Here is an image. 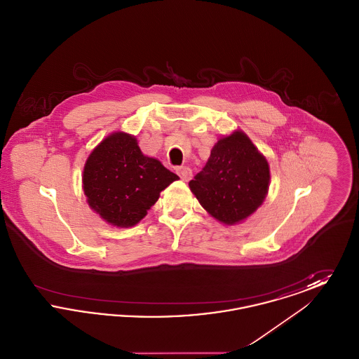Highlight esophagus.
Listing matches in <instances>:
<instances>
[{
  "instance_id": "esophagus-1",
  "label": "esophagus",
  "mask_w": 359,
  "mask_h": 359,
  "mask_svg": "<svg viewBox=\"0 0 359 359\" xmlns=\"http://www.w3.org/2000/svg\"><path fill=\"white\" fill-rule=\"evenodd\" d=\"M176 172H177V175L180 176V179L183 182H188L191 179V176H192V171L188 167H179V168H176Z\"/></svg>"
}]
</instances>
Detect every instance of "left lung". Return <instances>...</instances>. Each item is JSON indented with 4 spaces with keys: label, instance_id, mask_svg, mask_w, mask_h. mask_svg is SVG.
Wrapping results in <instances>:
<instances>
[{
    "label": "left lung",
    "instance_id": "8db88e82",
    "mask_svg": "<svg viewBox=\"0 0 359 359\" xmlns=\"http://www.w3.org/2000/svg\"><path fill=\"white\" fill-rule=\"evenodd\" d=\"M269 164L242 130L222 137L205 168L188 183L205 211L224 224H236L262 205L269 189Z\"/></svg>",
    "mask_w": 359,
    "mask_h": 359
}]
</instances>
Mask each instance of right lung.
Segmentation results:
<instances>
[{"label": "right lung", "instance_id": "right-lung-1", "mask_svg": "<svg viewBox=\"0 0 359 359\" xmlns=\"http://www.w3.org/2000/svg\"><path fill=\"white\" fill-rule=\"evenodd\" d=\"M179 176L142 154L136 137L114 132L90 154L83 168L87 203L106 222L132 227Z\"/></svg>", "mask_w": 359, "mask_h": 359}]
</instances>
